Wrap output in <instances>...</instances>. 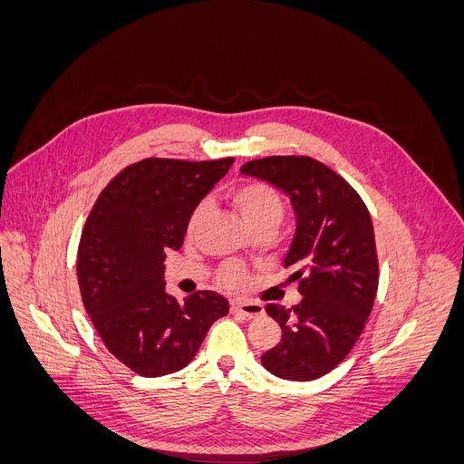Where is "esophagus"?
Instances as JSON below:
<instances>
[{
  "label": "esophagus",
  "instance_id": "34e87169",
  "mask_svg": "<svg viewBox=\"0 0 464 464\" xmlns=\"http://www.w3.org/2000/svg\"><path fill=\"white\" fill-rule=\"evenodd\" d=\"M230 312L246 317H257L263 315V305L257 302H230Z\"/></svg>",
  "mask_w": 464,
  "mask_h": 464
}]
</instances>
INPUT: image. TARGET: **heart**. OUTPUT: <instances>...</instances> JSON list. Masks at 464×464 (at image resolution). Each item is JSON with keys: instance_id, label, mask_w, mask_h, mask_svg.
Instances as JSON below:
<instances>
[{"instance_id": "1", "label": "heart", "mask_w": 464, "mask_h": 464, "mask_svg": "<svg viewBox=\"0 0 464 464\" xmlns=\"http://www.w3.org/2000/svg\"><path fill=\"white\" fill-rule=\"evenodd\" d=\"M230 198L234 205L240 210L246 224L249 228L257 227L261 222H280L285 213V203L280 193L269 186L265 181H242V184H236L230 189ZM207 208V203L198 205V208L193 210L189 224L195 227L198 220L203 217ZM222 280L228 286H237L244 280V273L237 269H227L222 273Z\"/></svg>"}]
</instances>
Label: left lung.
<instances>
[{
	"label": "left lung",
	"mask_w": 464,
	"mask_h": 464,
	"mask_svg": "<svg viewBox=\"0 0 464 464\" xmlns=\"http://www.w3.org/2000/svg\"><path fill=\"white\" fill-rule=\"evenodd\" d=\"M240 172L283 189L296 215V234L285 266L302 300L266 304L283 329L261 356L266 372L290 382L329 373L356 344L373 307L379 266L373 224L360 195L329 166L310 157H266Z\"/></svg>",
	"instance_id": "1"
}]
</instances>
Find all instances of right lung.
<instances>
[{
	"mask_svg": "<svg viewBox=\"0 0 464 464\" xmlns=\"http://www.w3.org/2000/svg\"><path fill=\"white\" fill-rule=\"evenodd\" d=\"M232 162L139 160L102 189L85 222L77 254L82 305L110 353L139 375L186 368L210 325L228 314L217 292L170 296L164 259L184 244L195 207Z\"/></svg>",
	"mask_w": 464,
	"mask_h": 464,
	"instance_id": "right-lung-1",
	"label": "right lung"
}]
</instances>
